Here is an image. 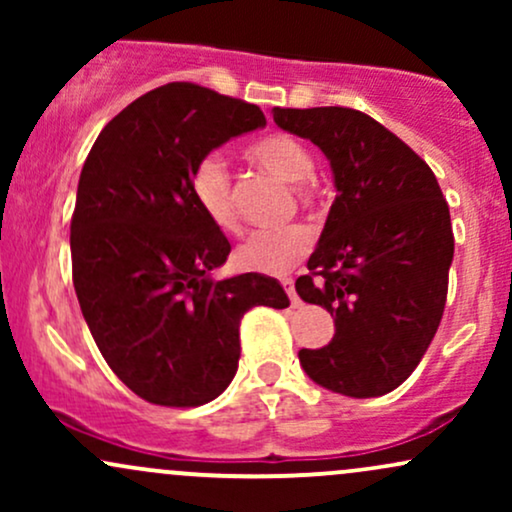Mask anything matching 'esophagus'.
<instances>
[{
	"label": "esophagus",
	"mask_w": 512,
	"mask_h": 512,
	"mask_svg": "<svg viewBox=\"0 0 512 512\" xmlns=\"http://www.w3.org/2000/svg\"><path fill=\"white\" fill-rule=\"evenodd\" d=\"M281 284H284L286 293H289V298H291V305H293V308H298V305H301V298L296 296V289H293V279H284V281H281Z\"/></svg>",
	"instance_id": "obj_1"
}]
</instances>
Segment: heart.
<instances>
[{
    "mask_svg": "<svg viewBox=\"0 0 512 512\" xmlns=\"http://www.w3.org/2000/svg\"><path fill=\"white\" fill-rule=\"evenodd\" d=\"M245 156L257 168L267 170L274 178L291 182L298 204L305 209L315 207L317 190L313 185V156L301 139L284 132L264 134L245 146ZM190 195L204 219L223 233L238 231V211L233 204V182L226 163L216 154H209L190 170ZM310 233L301 226L281 231H260L250 236L236 250V262L250 272L284 274L301 262L310 250Z\"/></svg>",
    "mask_w": 512,
    "mask_h": 512,
    "instance_id": "1",
    "label": "heart"
}]
</instances>
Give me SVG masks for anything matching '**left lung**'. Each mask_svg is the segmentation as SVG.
<instances>
[{"label": "left lung", "mask_w": 512, "mask_h": 512, "mask_svg": "<svg viewBox=\"0 0 512 512\" xmlns=\"http://www.w3.org/2000/svg\"><path fill=\"white\" fill-rule=\"evenodd\" d=\"M272 113L320 146L337 187L310 274L296 279L298 296L334 317V337L298 351L301 366L339 395H387L414 373L443 317L455 252L448 202L424 158L361 110Z\"/></svg>", "instance_id": "1"}]
</instances>
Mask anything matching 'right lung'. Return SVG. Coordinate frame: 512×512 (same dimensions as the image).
Instances as JSON below:
<instances>
[{
  "label": "right lung",
  "mask_w": 512,
  "mask_h": 512,
  "mask_svg": "<svg viewBox=\"0 0 512 512\" xmlns=\"http://www.w3.org/2000/svg\"><path fill=\"white\" fill-rule=\"evenodd\" d=\"M264 125L257 105L175 81L115 115L81 168L74 291L105 363L146 402L216 399L238 370L243 315L289 308L272 276L211 279L231 243L190 195L199 158Z\"/></svg>",
  "instance_id": "obj_1"
}]
</instances>
